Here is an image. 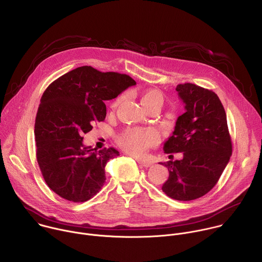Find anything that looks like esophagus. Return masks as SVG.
<instances>
[{
    "mask_svg": "<svg viewBox=\"0 0 262 262\" xmlns=\"http://www.w3.org/2000/svg\"><path fill=\"white\" fill-rule=\"evenodd\" d=\"M136 160H137V163L139 164V166L144 167V168H148V167H150L152 165L151 162L146 161V160H141V159H136Z\"/></svg>",
    "mask_w": 262,
    "mask_h": 262,
    "instance_id": "esophagus-1",
    "label": "esophagus"
}]
</instances>
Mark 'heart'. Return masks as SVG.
Here are the masks:
<instances>
[{
	"mask_svg": "<svg viewBox=\"0 0 262 262\" xmlns=\"http://www.w3.org/2000/svg\"><path fill=\"white\" fill-rule=\"evenodd\" d=\"M121 100L122 96L114 101V103L112 104V107L115 108L121 102ZM141 101L145 107L156 102L163 104V95L158 90H149L142 95ZM118 142L128 154L134 156H141L148 148H150L158 142V134L155 129L151 128H128L119 136Z\"/></svg>",
	"mask_w": 262,
	"mask_h": 262,
	"instance_id": "b5f03b06",
	"label": "heart"
}]
</instances>
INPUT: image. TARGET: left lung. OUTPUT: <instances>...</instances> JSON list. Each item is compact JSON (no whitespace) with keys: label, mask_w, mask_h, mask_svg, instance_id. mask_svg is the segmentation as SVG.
<instances>
[{"label":"left lung","mask_w":262,"mask_h":262,"mask_svg":"<svg viewBox=\"0 0 262 262\" xmlns=\"http://www.w3.org/2000/svg\"><path fill=\"white\" fill-rule=\"evenodd\" d=\"M185 112L164 144L165 154L182 152L181 160L168 161L169 178L163 192L178 201L207 194L226 168L232 144L224 106L211 90L185 83L176 87Z\"/></svg>","instance_id":"left-lung-1"}]
</instances>
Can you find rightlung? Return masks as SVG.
I'll list each match as a JSON object with an SVG mask.
<instances>
[{
	"label": "right lung",
	"mask_w": 262,
	"mask_h": 262,
	"mask_svg": "<svg viewBox=\"0 0 262 262\" xmlns=\"http://www.w3.org/2000/svg\"><path fill=\"white\" fill-rule=\"evenodd\" d=\"M136 82L126 74L81 66L54 81L43 92L35 119L36 158L49 188L72 202H85L105 181L114 148L96 151L83 135L106 115L105 100L116 98Z\"/></svg>",
	"instance_id": "right-lung-1"
}]
</instances>
